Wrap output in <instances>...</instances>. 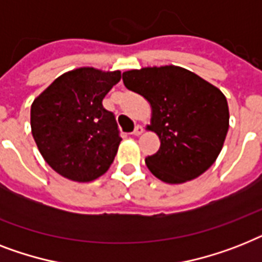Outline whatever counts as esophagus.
I'll return each instance as SVG.
<instances>
[{
    "mask_svg": "<svg viewBox=\"0 0 262 262\" xmlns=\"http://www.w3.org/2000/svg\"><path fill=\"white\" fill-rule=\"evenodd\" d=\"M144 132V127L141 126V125H136L135 130H133V135L135 136H140Z\"/></svg>",
    "mask_w": 262,
    "mask_h": 262,
    "instance_id": "34e87169",
    "label": "esophagus"
}]
</instances>
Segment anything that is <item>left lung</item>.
I'll list each match as a JSON object with an SVG mask.
<instances>
[{
	"mask_svg": "<svg viewBox=\"0 0 262 262\" xmlns=\"http://www.w3.org/2000/svg\"><path fill=\"white\" fill-rule=\"evenodd\" d=\"M122 80L152 106L148 129L159 136L160 149L145 164L157 179L180 184L214 164L229 130V106L220 89L176 66L130 70Z\"/></svg>",
	"mask_w": 262,
	"mask_h": 262,
	"instance_id": "left-lung-1",
	"label": "left lung"
}]
</instances>
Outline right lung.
<instances>
[{
    "mask_svg": "<svg viewBox=\"0 0 262 262\" xmlns=\"http://www.w3.org/2000/svg\"><path fill=\"white\" fill-rule=\"evenodd\" d=\"M120 79V71L82 67L59 76L33 101L32 135L59 175L84 183L109 169L122 138L102 101Z\"/></svg>",
    "mask_w": 262,
    "mask_h": 262,
    "instance_id": "right-lung-1",
    "label": "right lung"
}]
</instances>
